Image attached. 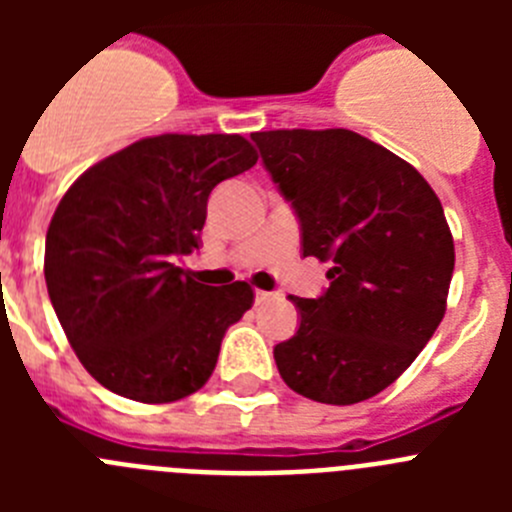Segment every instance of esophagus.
Segmentation results:
<instances>
[{"label":"esophagus","mask_w":512,"mask_h":512,"mask_svg":"<svg viewBox=\"0 0 512 512\" xmlns=\"http://www.w3.org/2000/svg\"><path fill=\"white\" fill-rule=\"evenodd\" d=\"M253 297H256V305H264V302H269L271 297H274V292H266V289H256V292H253Z\"/></svg>","instance_id":"esophagus-1"}]
</instances>
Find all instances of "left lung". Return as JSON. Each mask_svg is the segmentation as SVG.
Here are the masks:
<instances>
[{
    "instance_id": "1",
    "label": "left lung",
    "mask_w": 512,
    "mask_h": 512,
    "mask_svg": "<svg viewBox=\"0 0 512 512\" xmlns=\"http://www.w3.org/2000/svg\"><path fill=\"white\" fill-rule=\"evenodd\" d=\"M292 205L302 256L328 261L318 300L289 297L300 328L274 346L287 387L325 405L379 395L446 312L454 238L436 192L400 156L354 130L253 133Z\"/></svg>"
}]
</instances>
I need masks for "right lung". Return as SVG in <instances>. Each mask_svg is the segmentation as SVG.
I'll return each mask as SVG.
<instances>
[{
  "label": "right lung",
  "instance_id": "1",
  "mask_svg": "<svg viewBox=\"0 0 512 512\" xmlns=\"http://www.w3.org/2000/svg\"><path fill=\"white\" fill-rule=\"evenodd\" d=\"M241 135H156L71 184L45 235V284L79 361L102 387L174 402L210 379L246 282L210 287L176 266L200 248L207 200L256 164Z\"/></svg>",
  "mask_w": 512,
  "mask_h": 512
}]
</instances>
